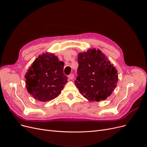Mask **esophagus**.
I'll return each mask as SVG.
<instances>
[{"instance_id":"obj_1","label":"esophagus","mask_w":147,"mask_h":147,"mask_svg":"<svg viewBox=\"0 0 147 147\" xmlns=\"http://www.w3.org/2000/svg\"><path fill=\"white\" fill-rule=\"evenodd\" d=\"M69 78L70 79V80H73L74 79V75L73 74H70L69 75Z\"/></svg>"}]
</instances>
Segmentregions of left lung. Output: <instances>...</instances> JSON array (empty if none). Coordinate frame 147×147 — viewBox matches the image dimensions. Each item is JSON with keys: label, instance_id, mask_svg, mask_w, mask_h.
Wrapping results in <instances>:
<instances>
[{"label": "left lung", "instance_id": "left-lung-1", "mask_svg": "<svg viewBox=\"0 0 147 147\" xmlns=\"http://www.w3.org/2000/svg\"><path fill=\"white\" fill-rule=\"evenodd\" d=\"M77 60L78 77L75 83L81 94L91 102L105 100L117 85L116 68L99 49L79 53Z\"/></svg>", "mask_w": 147, "mask_h": 147}]
</instances>
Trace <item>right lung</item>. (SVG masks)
Segmentation results:
<instances>
[{"mask_svg":"<svg viewBox=\"0 0 147 147\" xmlns=\"http://www.w3.org/2000/svg\"><path fill=\"white\" fill-rule=\"evenodd\" d=\"M64 63L53 53L39 55L25 74L26 86L35 100L47 102L61 94L67 82L63 73Z\"/></svg>","mask_w":147,"mask_h":147,"instance_id":"1","label":"right lung"}]
</instances>
